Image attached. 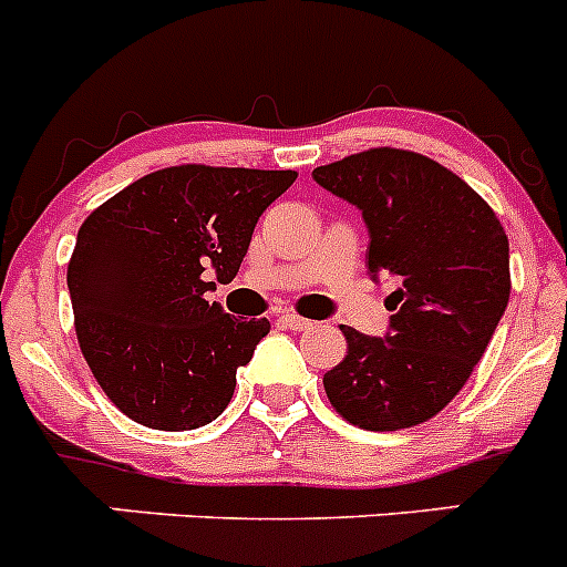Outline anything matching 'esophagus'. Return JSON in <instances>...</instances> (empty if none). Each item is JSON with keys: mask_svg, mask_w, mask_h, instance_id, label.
<instances>
[{"mask_svg": "<svg viewBox=\"0 0 567 567\" xmlns=\"http://www.w3.org/2000/svg\"><path fill=\"white\" fill-rule=\"evenodd\" d=\"M280 322H284V326L289 328V331H309L311 326H315V322L311 320H306V317H298V315H280Z\"/></svg>", "mask_w": 567, "mask_h": 567, "instance_id": "obj_1", "label": "esophagus"}]
</instances>
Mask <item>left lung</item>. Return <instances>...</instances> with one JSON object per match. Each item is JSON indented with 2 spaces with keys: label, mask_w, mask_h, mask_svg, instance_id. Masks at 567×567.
<instances>
[{
  "label": "left lung",
  "mask_w": 567,
  "mask_h": 567,
  "mask_svg": "<svg viewBox=\"0 0 567 567\" xmlns=\"http://www.w3.org/2000/svg\"><path fill=\"white\" fill-rule=\"evenodd\" d=\"M368 225V272L392 275L390 331L342 326L348 353L322 384L368 431L425 423L454 401L509 303V239L462 177L420 153L375 147L311 172Z\"/></svg>",
  "instance_id": "left-lung-1"
}]
</instances>
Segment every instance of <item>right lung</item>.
<instances>
[{
  "label": "right lung",
  "mask_w": 567,
  "mask_h": 567,
  "mask_svg": "<svg viewBox=\"0 0 567 567\" xmlns=\"http://www.w3.org/2000/svg\"><path fill=\"white\" fill-rule=\"evenodd\" d=\"M292 169L169 166L89 214L69 261L74 331L96 384L147 429L186 431L223 414L267 317L225 315L206 292L234 278L258 217Z\"/></svg>",
  "instance_id": "obj_1"
}]
</instances>
